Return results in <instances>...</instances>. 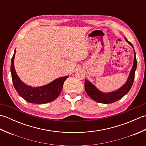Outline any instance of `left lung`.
Returning a JSON list of instances; mask_svg holds the SVG:
<instances>
[{
    "label": "left lung",
    "instance_id": "8db88e82",
    "mask_svg": "<svg viewBox=\"0 0 146 146\" xmlns=\"http://www.w3.org/2000/svg\"><path fill=\"white\" fill-rule=\"evenodd\" d=\"M125 40L129 44L132 46V47L134 48L132 46V44L129 42L126 38ZM134 64H133L132 68L131 71V73L129 74V78L127 79V81L125 83V85L122 86V87L119 88L118 90L115 91L111 93H107V94H105V93H102L100 91H99L98 89L95 86L92 85V83L88 82V80H85V89L86 92L87 94L95 102H98V103L102 104H111L113 102H115L118 101L120 99L122 98L123 96H124L127 93L129 92L130 89L131 88L133 82L134 80L135 77V71L137 68V60H136L135 57V52L134 49Z\"/></svg>",
    "mask_w": 146,
    "mask_h": 146
}]
</instances>
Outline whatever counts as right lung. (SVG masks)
I'll use <instances>...</instances> for the list:
<instances>
[{"mask_svg": "<svg viewBox=\"0 0 146 146\" xmlns=\"http://www.w3.org/2000/svg\"><path fill=\"white\" fill-rule=\"evenodd\" d=\"M15 52V50L11 60V71L13 85L18 94L27 102L33 104H47L54 100L60 94L64 82L68 78V76L61 77L40 87H32L27 85L21 82L15 72L14 66Z\"/></svg>", "mask_w": 146, "mask_h": 146, "instance_id": "right-lung-1", "label": "right lung"}]
</instances>
